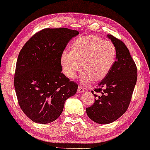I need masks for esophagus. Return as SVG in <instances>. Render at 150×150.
Wrapping results in <instances>:
<instances>
[{"label":"esophagus","instance_id":"obj_1","mask_svg":"<svg viewBox=\"0 0 150 150\" xmlns=\"http://www.w3.org/2000/svg\"><path fill=\"white\" fill-rule=\"evenodd\" d=\"M86 91H87V88H84V87L81 86H79L78 87V89H77V92H78L79 93H83V92Z\"/></svg>","mask_w":150,"mask_h":150}]
</instances>
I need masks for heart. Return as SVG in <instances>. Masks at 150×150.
Returning <instances> with one entry per match:
<instances>
[{"instance_id":"heart-1","label":"heart","mask_w":150,"mask_h":150,"mask_svg":"<svg viewBox=\"0 0 150 150\" xmlns=\"http://www.w3.org/2000/svg\"><path fill=\"white\" fill-rule=\"evenodd\" d=\"M115 46L110 41H104L95 35H85L72 42L69 52H64L60 57L63 73L74 79L81 69L80 81L88 83L100 81L108 74L115 63Z\"/></svg>"}]
</instances>
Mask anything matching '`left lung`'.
<instances>
[{
    "instance_id": "left-lung-1",
    "label": "left lung",
    "mask_w": 150,
    "mask_h": 150,
    "mask_svg": "<svg viewBox=\"0 0 150 150\" xmlns=\"http://www.w3.org/2000/svg\"><path fill=\"white\" fill-rule=\"evenodd\" d=\"M108 38L115 46L116 59L111 70L91 93L96 98L87 108V115L98 124L111 123L128 108L137 78V69L125 45L112 35Z\"/></svg>"
}]
</instances>
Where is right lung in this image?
Segmentation results:
<instances>
[{"label": "right lung", "mask_w": 150, "mask_h": 150, "mask_svg": "<svg viewBox=\"0 0 150 150\" xmlns=\"http://www.w3.org/2000/svg\"><path fill=\"white\" fill-rule=\"evenodd\" d=\"M68 28H47L25 44L17 60L14 86L18 103L33 122L56 120L78 85L62 73L60 57L70 40L79 35Z\"/></svg>", "instance_id": "right-lung-1"}]
</instances>
